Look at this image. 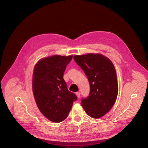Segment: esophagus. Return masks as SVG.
I'll use <instances>...</instances> for the list:
<instances>
[{
    "label": "esophagus",
    "mask_w": 148,
    "mask_h": 148,
    "mask_svg": "<svg viewBox=\"0 0 148 148\" xmlns=\"http://www.w3.org/2000/svg\"><path fill=\"white\" fill-rule=\"evenodd\" d=\"M76 95L77 97L79 98V97H80V95H81V93L79 92H76Z\"/></svg>",
    "instance_id": "esophagus-1"
}]
</instances>
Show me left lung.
Wrapping results in <instances>:
<instances>
[{
    "label": "left lung",
    "instance_id": "left-lung-1",
    "mask_svg": "<svg viewBox=\"0 0 148 148\" xmlns=\"http://www.w3.org/2000/svg\"><path fill=\"white\" fill-rule=\"evenodd\" d=\"M73 59L84 71L90 85L89 96L81 100L83 108L92 118L103 117L114 104L118 94L114 66L101 54L76 55Z\"/></svg>",
    "mask_w": 148,
    "mask_h": 148
}]
</instances>
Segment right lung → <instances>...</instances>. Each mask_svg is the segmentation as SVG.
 Segmentation results:
<instances>
[{"label":"right lung","instance_id":"1","mask_svg":"<svg viewBox=\"0 0 148 148\" xmlns=\"http://www.w3.org/2000/svg\"><path fill=\"white\" fill-rule=\"evenodd\" d=\"M72 57L55 55L42 59L34 70L32 90L36 104L42 114L54 123L67 117L73 102L77 99L68 90L63 79Z\"/></svg>","mask_w":148,"mask_h":148}]
</instances>
